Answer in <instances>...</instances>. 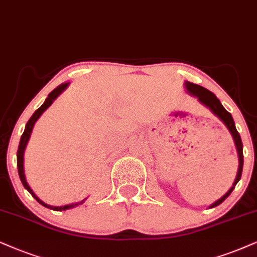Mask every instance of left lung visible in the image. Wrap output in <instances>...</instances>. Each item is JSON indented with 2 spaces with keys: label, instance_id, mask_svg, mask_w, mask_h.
<instances>
[{
  "label": "left lung",
  "instance_id": "obj_1",
  "mask_svg": "<svg viewBox=\"0 0 257 257\" xmlns=\"http://www.w3.org/2000/svg\"><path fill=\"white\" fill-rule=\"evenodd\" d=\"M185 86H186L187 91L191 93V95L196 96L200 103H203L204 105H206L207 108H209L211 111L215 113L217 117H219L220 121H222L224 124L226 125V128H228L229 132L231 133L233 141H235V145H236V148H237V153H238L239 166H238V172H237L236 179H235V181H233L232 187L230 188L228 192L224 194V196L220 198V199L215 201V203H213L212 205L210 206V207H215V206H218L219 204H222L223 201L230 196V193L232 192V190L235 188L236 184L238 183L239 179H241L242 170H243V145H242V140H241V136H239V133L237 132L235 122H233L231 113H230L229 111H226V110L224 109V106L222 105V103L219 102V99L217 98V97L213 95L211 91L205 89V87L197 85V84H193V83H190V82H185Z\"/></svg>",
  "mask_w": 257,
  "mask_h": 257
}]
</instances>
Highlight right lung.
I'll return each instance as SVG.
<instances>
[{
  "label": "right lung",
  "mask_w": 257,
  "mask_h": 257,
  "mask_svg": "<svg viewBox=\"0 0 257 257\" xmlns=\"http://www.w3.org/2000/svg\"><path fill=\"white\" fill-rule=\"evenodd\" d=\"M67 85H69V83H64V84H61V85H59L58 87H56V89H54V90L52 91V92L50 93V95H48V97L46 98V100H45L44 104H42V105L40 106V108H39L38 110H35V112L33 113V115H32V117L29 118V121L27 122V124H26L25 132H24V134H22V136H21V140H20V145H19L18 155H16V157H18V170H19V177H20L22 185H24L26 190H27L28 192L32 194V197H33L34 199L37 200L39 204H41L42 206L47 207V209H51V210H54V211H63V210L71 209V207L79 205V204H83L84 201H85V199H83L82 201H79V203H76V204H70V205H65V206H51V205H47V204H45L44 201H41L40 199H39V198H38L37 196H35V193L33 192V191H32V188L28 186L27 181H26L25 172H24V153H25V148H26V146H27V142H28V140H29V136H31L32 129H33V126H34V123L37 122V119H38L39 117H40L41 113L44 112L45 110H46V109L48 108V106H50V105L52 104V103H53V100L56 99L57 97L59 96L60 93L63 92V91H64L65 89H66Z\"/></svg>",
  "instance_id": "1"
}]
</instances>
